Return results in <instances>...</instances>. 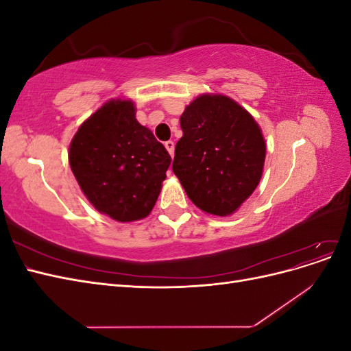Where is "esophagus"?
Wrapping results in <instances>:
<instances>
[{
    "mask_svg": "<svg viewBox=\"0 0 351 351\" xmlns=\"http://www.w3.org/2000/svg\"><path fill=\"white\" fill-rule=\"evenodd\" d=\"M165 147H167V151L169 152V155H174V142L173 141H167L165 142Z\"/></svg>",
    "mask_w": 351,
    "mask_h": 351,
    "instance_id": "esophagus-1",
    "label": "esophagus"
}]
</instances>
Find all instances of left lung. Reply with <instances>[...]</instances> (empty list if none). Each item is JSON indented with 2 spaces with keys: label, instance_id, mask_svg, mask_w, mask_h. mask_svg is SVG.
Wrapping results in <instances>:
<instances>
[{
  "label": "left lung",
  "instance_id": "left-lung-1",
  "mask_svg": "<svg viewBox=\"0 0 351 351\" xmlns=\"http://www.w3.org/2000/svg\"><path fill=\"white\" fill-rule=\"evenodd\" d=\"M173 171L206 214L227 217L258 187L267 145L261 127L226 95H200L180 117Z\"/></svg>",
  "mask_w": 351,
  "mask_h": 351
}]
</instances>
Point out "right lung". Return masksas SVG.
<instances>
[{"label": "right lung", "instance_id": "right-lung-1", "mask_svg": "<svg viewBox=\"0 0 351 351\" xmlns=\"http://www.w3.org/2000/svg\"><path fill=\"white\" fill-rule=\"evenodd\" d=\"M69 162L95 209L132 222L151 214L171 156L136 120L132 101L111 99L79 127Z\"/></svg>", "mask_w": 351, "mask_h": 351}]
</instances>
